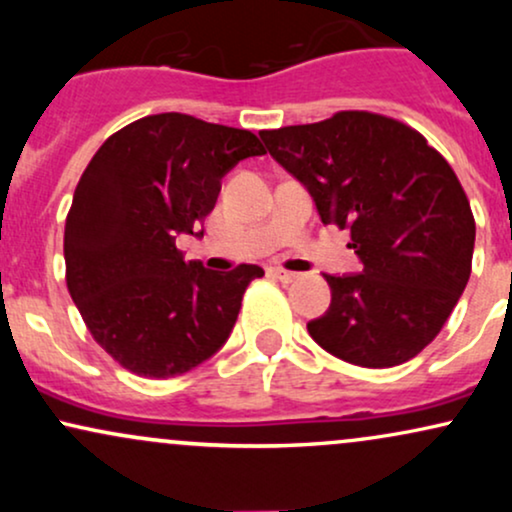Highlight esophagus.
<instances>
[{"mask_svg": "<svg viewBox=\"0 0 512 512\" xmlns=\"http://www.w3.org/2000/svg\"><path fill=\"white\" fill-rule=\"evenodd\" d=\"M269 274L276 276V279H279V281H284V284H291V281L298 279L296 272H289V269H279V267L269 269Z\"/></svg>", "mask_w": 512, "mask_h": 512, "instance_id": "esophagus-1", "label": "esophagus"}]
</instances>
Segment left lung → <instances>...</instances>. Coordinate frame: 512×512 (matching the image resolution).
Returning a JSON list of instances; mask_svg holds the SVG:
<instances>
[{"label": "left lung", "instance_id": "8db88e82", "mask_svg": "<svg viewBox=\"0 0 512 512\" xmlns=\"http://www.w3.org/2000/svg\"><path fill=\"white\" fill-rule=\"evenodd\" d=\"M260 137L308 187L322 223L351 231L363 262V274H325L332 303L308 322L310 337L363 368L421 354L472 274L477 226L450 163L414 127L368 110Z\"/></svg>", "mask_w": 512, "mask_h": 512}]
</instances>
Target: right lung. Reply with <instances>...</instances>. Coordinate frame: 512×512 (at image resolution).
Instances as JSON below:
<instances>
[{"label": "right lung", "instance_id": "1", "mask_svg": "<svg viewBox=\"0 0 512 512\" xmlns=\"http://www.w3.org/2000/svg\"><path fill=\"white\" fill-rule=\"evenodd\" d=\"M262 154L248 129L161 113L110 134L86 166L64 223L67 289L129 373L173 378L228 339L262 267L209 272L182 260L175 238L202 226L228 170Z\"/></svg>", "mask_w": 512, "mask_h": 512}]
</instances>
